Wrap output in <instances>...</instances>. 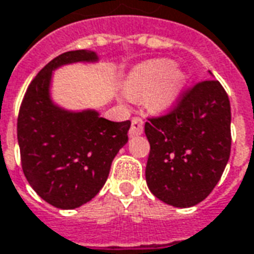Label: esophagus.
Here are the masks:
<instances>
[{"label":"esophagus","mask_w":254,"mask_h":254,"mask_svg":"<svg viewBox=\"0 0 254 254\" xmlns=\"http://www.w3.org/2000/svg\"><path fill=\"white\" fill-rule=\"evenodd\" d=\"M144 130V121L141 118H133L132 120V127L129 129V136L134 137V136H139Z\"/></svg>","instance_id":"esophagus-1"}]
</instances>
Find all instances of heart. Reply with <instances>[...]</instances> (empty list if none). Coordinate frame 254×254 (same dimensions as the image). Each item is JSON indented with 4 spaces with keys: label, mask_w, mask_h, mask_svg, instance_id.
<instances>
[{
    "label": "heart",
    "mask_w": 254,
    "mask_h": 254,
    "mask_svg": "<svg viewBox=\"0 0 254 254\" xmlns=\"http://www.w3.org/2000/svg\"><path fill=\"white\" fill-rule=\"evenodd\" d=\"M186 75L176 70L173 60L157 59L136 65L129 72L124 89L129 99L144 100L154 111L173 107L179 100Z\"/></svg>",
    "instance_id": "1"
}]
</instances>
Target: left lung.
Segmentation results:
<instances>
[{
  "mask_svg": "<svg viewBox=\"0 0 254 254\" xmlns=\"http://www.w3.org/2000/svg\"><path fill=\"white\" fill-rule=\"evenodd\" d=\"M212 74V72H210ZM145 182L168 205L191 207L219 183L231 151V107L216 79L196 84L169 114L145 122Z\"/></svg>",
  "mask_w": 254,
  "mask_h": 254,
  "instance_id": "8db88e82",
  "label": "left lung"
}]
</instances>
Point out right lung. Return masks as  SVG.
<instances>
[{
    "label": "right lung",
    "instance_id": "obj_1",
    "mask_svg": "<svg viewBox=\"0 0 254 254\" xmlns=\"http://www.w3.org/2000/svg\"><path fill=\"white\" fill-rule=\"evenodd\" d=\"M93 51H70L49 62L28 85L17 118V143L28 184L52 206L75 209L95 198L111 162L127 143L130 121L113 122L97 110L72 111L53 102V71L97 63Z\"/></svg>",
    "mask_w": 254,
    "mask_h": 254
}]
</instances>
